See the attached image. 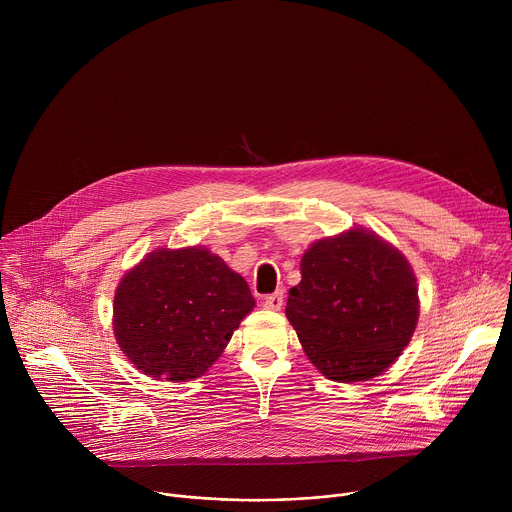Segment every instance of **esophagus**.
Here are the masks:
<instances>
[{
	"label": "esophagus",
	"instance_id": "esophagus-1",
	"mask_svg": "<svg viewBox=\"0 0 512 512\" xmlns=\"http://www.w3.org/2000/svg\"><path fill=\"white\" fill-rule=\"evenodd\" d=\"M263 306L267 310H281L283 306V291H275V294H269L263 298Z\"/></svg>",
	"mask_w": 512,
	"mask_h": 512
}]
</instances>
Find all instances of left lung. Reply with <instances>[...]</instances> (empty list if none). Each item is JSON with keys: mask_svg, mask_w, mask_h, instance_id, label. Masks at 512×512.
<instances>
[{"mask_svg": "<svg viewBox=\"0 0 512 512\" xmlns=\"http://www.w3.org/2000/svg\"><path fill=\"white\" fill-rule=\"evenodd\" d=\"M285 316L320 373L340 383L367 381L413 336L417 279L395 247L352 229L304 253L302 281L289 289Z\"/></svg>", "mask_w": 512, "mask_h": 512, "instance_id": "8db88e82", "label": "left lung"}]
</instances>
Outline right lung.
Returning a JSON list of instances; mask_svg holds the SVG:
<instances>
[{
  "mask_svg": "<svg viewBox=\"0 0 512 512\" xmlns=\"http://www.w3.org/2000/svg\"><path fill=\"white\" fill-rule=\"evenodd\" d=\"M255 298L247 281L200 247L158 249L119 283L113 330L125 356L154 379H198L223 354Z\"/></svg>",
  "mask_w": 512,
  "mask_h": 512,
  "instance_id": "add662e5",
  "label": "right lung"
}]
</instances>
